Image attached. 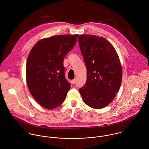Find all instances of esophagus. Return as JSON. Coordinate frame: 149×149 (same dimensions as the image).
<instances>
[{"mask_svg":"<svg viewBox=\"0 0 149 149\" xmlns=\"http://www.w3.org/2000/svg\"><path fill=\"white\" fill-rule=\"evenodd\" d=\"M71 84H73V85H74L75 84V82H76V80L74 79H72L71 81Z\"/></svg>","mask_w":149,"mask_h":149,"instance_id":"34e87169","label":"esophagus"}]
</instances>
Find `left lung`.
I'll return each instance as SVG.
<instances>
[{
  "instance_id": "8db88e82",
  "label": "left lung",
  "mask_w": 149,
  "mask_h": 149,
  "mask_svg": "<svg viewBox=\"0 0 149 149\" xmlns=\"http://www.w3.org/2000/svg\"><path fill=\"white\" fill-rule=\"evenodd\" d=\"M78 40L87 69L86 82L79 93L86 105L103 109L114 100L121 84L119 57L111 43L103 37L82 35Z\"/></svg>"
}]
</instances>
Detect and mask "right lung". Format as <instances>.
<instances>
[{
  "instance_id": "right-lung-1",
  "label": "right lung",
  "mask_w": 149,
  "mask_h": 149,
  "mask_svg": "<svg viewBox=\"0 0 149 149\" xmlns=\"http://www.w3.org/2000/svg\"><path fill=\"white\" fill-rule=\"evenodd\" d=\"M78 35H58L38 41L26 65L29 91L43 107L53 109L65 100L71 88L65 77L64 57L74 47Z\"/></svg>"
}]
</instances>
